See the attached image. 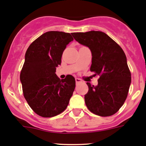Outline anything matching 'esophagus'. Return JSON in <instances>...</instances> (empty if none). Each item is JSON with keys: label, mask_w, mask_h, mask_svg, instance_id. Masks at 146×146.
<instances>
[{"label": "esophagus", "mask_w": 146, "mask_h": 146, "mask_svg": "<svg viewBox=\"0 0 146 146\" xmlns=\"http://www.w3.org/2000/svg\"><path fill=\"white\" fill-rule=\"evenodd\" d=\"M76 84H78V83L81 82V80L80 78H76Z\"/></svg>", "instance_id": "34e87169"}]
</instances>
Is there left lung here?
Segmentation results:
<instances>
[{
  "label": "left lung",
  "instance_id": "obj_1",
  "mask_svg": "<svg viewBox=\"0 0 146 146\" xmlns=\"http://www.w3.org/2000/svg\"><path fill=\"white\" fill-rule=\"evenodd\" d=\"M72 35L78 43L90 49L92 54L90 70L99 76L95 86L86 83L88 92L84 96L86 105L96 115L111 116L123 105L131 84L126 55L104 32L90 31Z\"/></svg>",
  "mask_w": 146,
  "mask_h": 146
}]
</instances>
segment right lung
Wrapping results in <instances>:
<instances>
[{"mask_svg":"<svg viewBox=\"0 0 146 146\" xmlns=\"http://www.w3.org/2000/svg\"><path fill=\"white\" fill-rule=\"evenodd\" d=\"M73 40L70 34L50 31L34 41L26 52L20 81L24 98L39 116H56L68 105L75 78L68 75L60 80L55 72L64 50Z\"/></svg>","mask_w":146,"mask_h":146,"instance_id":"1","label":"right lung"}]
</instances>
